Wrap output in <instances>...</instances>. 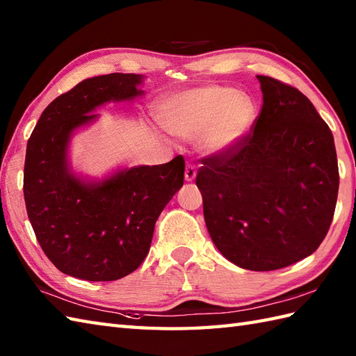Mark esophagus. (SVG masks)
I'll return each mask as SVG.
<instances>
[{"label":"esophagus","instance_id":"1","mask_svg":"<svg viewBox=\"0 0 356 356\" xmlns=\"http://www.w3.org/2000/svg\"><path fill=\"white\" fill-rule=\"evenodd\" d=\"M195 176H197L195 166L193 163H186V168H185V180H186V182H193Z\"/></svg>","mask_w":356,"mask_h":356}]
</instances>
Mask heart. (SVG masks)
I'll use <instances>...</instances> for the list:
<instances>
[{"mask_svg":"<svg viewBox=\"0 0 356 356\" xmlns=\"http://www.w3.org/2000/svg\"><path fill=\"white\" fill-rule=\"evenodd\" d=\"M159 122L182 139H195L209 156H223L241 145L255 122L251 96L226 86H200L166 96L157 108Z\"/></svg>","mask_w":356,"mask_h":356,"instance_id":"b5f03b06","label":"heart"}]
</instances>
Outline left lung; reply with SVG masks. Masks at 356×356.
I'll use <instances>...</instances> for the list:
<instances>
[{
	"label": "left lung",
	"mask_w": 356,
	"mask_h": 356,
	"mask_svg": "<svg viewBox=\"0 0 356 356\" xmlns=\"http://www.w3.org/2000/svg\"><path fill=\"white\" fill-rule=\"evenodd\" d=\"M263 107L254 133L228 154L203 159L195 184L218 251L238 268L275 270L326 237L339 174L334 136L297 88L257 76Z\"/></svg>",
	"instance_id": "8db88e82"
}]
</instances>
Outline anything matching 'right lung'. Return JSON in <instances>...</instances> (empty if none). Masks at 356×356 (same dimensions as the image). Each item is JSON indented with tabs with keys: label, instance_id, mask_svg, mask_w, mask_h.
Returning a JSON list of instances; mask_svg holds the SVG:
<instances>
[{
	"label": "right lung",
	"instance_id": "right-lung-1",
	"mask_svg": "<svg viewBox=\"0 0 356 356\" xmlns=\"http://www.w3.org/2000/svg\"><path fill=\"white\" fill-rule=\"evenodd\" d=\"M142 74L110 73L84 79L42 111L27 142L24 200L44 254L67 275L113 282L140 266L156 220L184 185L185 161L124 166L101 179L70 163V142L95 124L108 102L142 96Z\"/></svg>",
	"mask_w": 356,
	"mask_h": 356
}]
</instances>
